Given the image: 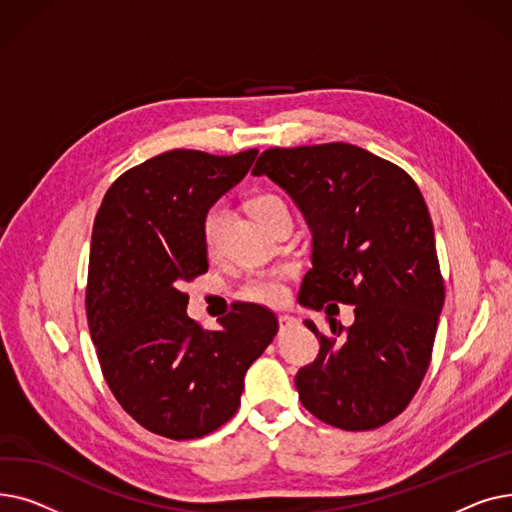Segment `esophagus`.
Masks as SVG:
<instances>
[{
  "instance_id": "obj_1",
  "label": "esophagus",
  "mask_w": 512,
  "mask_h": 512,
  "mask_svg": "<svg viewBox=\"0 0 512 512\" xmlns=\"http://www.w3.org/2000/svg\"><path fill=\"white\" fill-rule=\"evenodd\" d=\"M278 324H280V328L284 330V328H290V326L297 324V319L290 317V315H278Z\"/></svg>"
}]
</instances>
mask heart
<instances>
[{
  "mask_svg": "<svg viewBox=\"0 0 512 512\" xmlns=\"http://www.w3.org/2000/svg\"><path fill=\"white\" fill-rule=\"evenodd\" d=\"M278 211H288L286 203L278 195L263 193V195H257L251 201V213L255 215V220L261 226ZM224 218H226V209H224L222 203L211 205L203 215L201 232H203L205 247L209 251L215 247V242H218ZM284 292L286 290H284L282 280L278 276H272V274H255V276L247 278L245 284H242V294H245V297H249L253 301H259V303H267V305L280 303L284 299Z\"/></svg>",
  "mask_w": 512,
  "mask_h": 512,
  "instance_id": "heart-1",
  "label": "heart"
}]
</instances>
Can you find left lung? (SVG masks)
<instances>
[{
    "instance_id": "8db88e82",
    "label": "left lung",
    "mask_w": 512,
    "mask_h": 512,
    "mask_svg": "<svg viewBox=\"0 0 512 512\" xmlns=\"http://www.w3.org/2000/svg\"><path fill=\"white\" fill-rule=\"evenodd\" d=\"M255 176H270L294 199L313 232V267L299 301L338 313L355 305V324L330 319V334L311 319L319 355L297 384L319 421L363 432L409 407L432 361L444 280L432 218L415 180L357 145L274 147Z\"/></svg>"
}]
</instances>
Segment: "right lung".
Listing matches in <instances>:
<instances>
[{
  "label": "right lung",
  "instance_id": "add662e5",
  "mask_svg": "<svg viewBox=\"0 0 512 512\" xmlns=\"http://www.w3.org/2000/svg\"><path fill=\"white\" fill-rule=\"evenodd\" d=\"M257 153L155 155L107 188L95 215L85 307L103 378L134 421L170 440L224 425L278 332L274 311L255 303H234L218 330H203L182 290L207 272L205 211Z\"/></svg>",
  "mask_w": 512,
  "mask_h": 512
}]
</instances>
